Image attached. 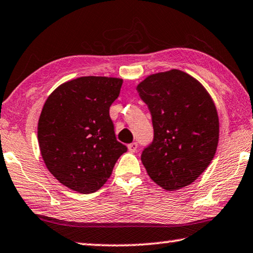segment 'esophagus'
Masks as SVG:
<instances>
[{
	"mask_svg": "<svg viewBox=\"0 0 253 253\" xmlns=\"http://www.w3.org/2000/svg\"><path fill=\"white\" fill-rule=\"evenodd\" d=\"M136 150H137V143H130L128 144V151L131 152V153H134V152H136Z\"/></svg>",
	"mask_w": 253,
	"mask_h": 253,
	"instance_id": "obj_1",
	"label": "esophagus"
}]
</instances>
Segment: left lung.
<instances>
[{"mask_svg": "<svg viewBox=\"0 0 253 253\" xmlns=\"http://www.w3.org/2000/svg\"><path fill=\"white\" fill-rule=\"evenodd\" d=\"M136 90L154 128L153 142L141 156L147 174L169 191L189 186L218 145L219 120L211 94L198 80L174 69L148 75Z\"/></svg>", "mask_w": 253, "mask_h": 253, "instance_id": "left-lung-1", "label": "left lung"}]
</instances>
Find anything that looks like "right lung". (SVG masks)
<instances>
[{"mask_svg": "<svg viewBox=\"0 0 253 253\" xmlns=\"http://www.w3.org/2000/svg\"><path fill=\"white\" fill-rule=\"evenodd\" d=\"M122 84L118 78L81 76L56 87L42 107L40 153L48 171L72 190H99L127 151L116 139L109 116Z\"/></svg>", "mask_w": 253, "mask_h": 253, "instance_id": "right-lung-1", "label": "right lung"}]
</instances>
